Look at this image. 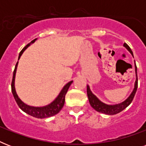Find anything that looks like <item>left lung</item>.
I'll use <instances>...</instances> for the list:
<instances>
[{"mask_svg": "<svg viewBox=\"0 0 146 146\" xmlns=\"http://www.w3.org/2000/svg\"><path fill=\"white\" fill-rule=\"evenodd\" d=\"M123 46L129 50L130 54L133 55V51L131 50L130 48L128 46V44L124 43ZM135 72H136V81H135V84H134V89L131 94L129 95V96L127 98V99L123 101V102L120 103V104H107L104 102H101L95 95H94L92 91L90 90V88L87 85V96H88V98H89V103L92 108H93L96 111L100 112V113H105V114H108V115H113V114H117V113H120L123 110H124L126 108L129 106L130 103L132 102L133 99L135 94L137 90V87H138V77H137V67H136V64L135 63Z\"/></svg>", "mask_w": 146, "mask_h": 146, "instance_id": "obj_1", "label": "left lung"}]
</instances>
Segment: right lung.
<instances>
[{
    "instance_id": "right-lung-1",
    "label": "right lung",
    "mask_w": 146,
    "mask_h": 146,
    "mask_svg": "<svg viewBox=\"0 0 146 146\" xmlns=\"http://www.w3.org/2000/svg\"><path fill=\"white\" fill-rule=\"evenodd\" d=\"M35 39L33 40L30 43H29L23 50L20 51L19 54V58L18 60H19L21 55L23 54V53L24 52V50H26L31 44H33L35 42ZM17 65H18V61H17L16 66H15L14 71H13V80L12 83H11V90H12L13 96L14 97L15 101L17 102L18 106L19 107V108L21 109L22 111H24L25 113H28L29 115L33 116L34 117L36 118H47L52 117V116L57 114V113H59L60 111L61 110L62 108L64 107V102H65V96H66V92L68 91L69 87L70 86V85L72 84L73 81L69 82L68 83H66L64 86V88L62 89L59 95L57 96V97L51 103H50L48 105L43 107H34V106H30L28 104H25L23 101L19 98V96H17V92L15 89V76H16V73H17Z\"/></svg>"
}]
</instances>
